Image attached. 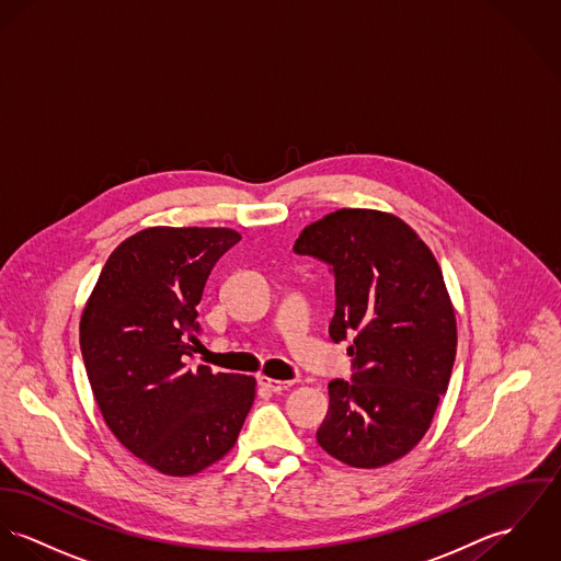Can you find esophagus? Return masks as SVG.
I'll use <instances>...</instances> for the list:
<instances>
[{"instance_id": "obj_1", "label": "esophagus", "mask_w": 561, "mask_h": 561, "mask_svg": "<svg viewBox=\"0 0 561 561\" xmlns=\"http://www.w3.org/2000/svg\"><path fill=\"white\" fill-rule=\"evenodd\" d=\"M259 383H261L263 388H267L270 392H276V394L287 392V390L294 386V381H280V379H272V377H265V375L259 377Z\"/></svg>"}]
</instances>
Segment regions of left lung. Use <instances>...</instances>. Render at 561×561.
Masks as SVG:
<instances>
[{
	"label": "left lung",
	"mask_w": 561,
	"mask_h": 561,
	"mask_svg": "<svg viewBox=\"0 0 561 561\" xmlns=\"http://www.w3.org/2000/svg\"><path fill=\"white\" fill-rule=\"evenodd\" d=\"M294 251L332 265L330 339L352 341L356 368L330 381L317 444L350 467L390 465L424 437L453 375L457 314L442 267L405 220L364 207L310 222Z\"/></svg>",
	"instance_id": "1"
}]
</instances>
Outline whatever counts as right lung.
Listing matches in <instances>:
<instances>
[{
	"label": "right lung",
	"mask_w": 561,
	"mask_h": 561,
	"mask_svg": "<svg viewBox=\"0 0 561 561\" xmlns=\"http://www.w3.org/2000/svg\"><path fill=\"white\" fill-rule=\"evenodd\" d=\"M240 240L227 227L144 229L108 255L81 314V354L106 426L164 476L222 459L255 401V377L184 362L205 280Z\"/></svg>",
	"instance_id": "obj_1"
}]
</instances>
